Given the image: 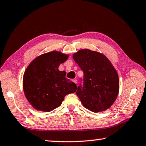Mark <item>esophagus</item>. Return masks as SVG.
Segmentation results:
<instances>
[{
    "label": "esophagus",
    "mask_w": 146,
    "mask_h": 146,
    "mask_svg": "<svg viewBox=\"0 0 146 146\" xmlns=\"http://www.w3.org/2000/svg\"><path fill=\"white\" fill-rule=\"evenodd\" d=\"M73 82L74 83H75V84H77V79H76V78L73 79Z\"/></svg>",
    "instance_id": "obj_1"
}]
</instances>
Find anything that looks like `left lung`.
<instances>
[{
	"mask_svg": "<svg viewBox=\"0 0 146 146\" xmlns=\"http://www.w3.org/2000/svg\"><path fill=\"white\" fill-rule=\"evenodd\" d=\"M73 58L83 71V86L77 88L76 95L91 111H104L117 99L119 91L118 73L106 56L88 49H80Z\"/></svg>",
	"mask_w": 146,
	"mask_h": 146,
	"instance_id": "left-lung-1",
	"label": "left lung"
}]
</instances>
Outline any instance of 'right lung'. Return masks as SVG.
I'll list each match as a JSON object with an SVG mask.
<instances>
[{
  "mask_svg": "<svg viewBox=\"0 0 146 146\" xmlns=\"http://www.w3.org/2000/svg\"><path fill=\"white\" fill-rule=\"evenodd\" d=\"M68 55L53 51L42 54L29 64L23 76L24 94L36 110L51 111L61 105L66 95L75 93L76 85L66 77L58 66Z\"/></svg>",
  "mask_w": 146,
  "mask_h": 146,
  "instance_id": "obj_1",
  "label": "right lung"
}]
</instances>
